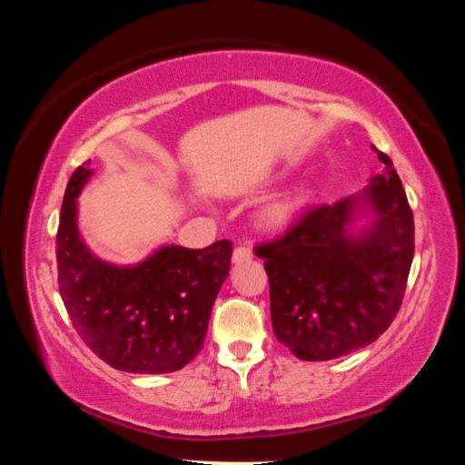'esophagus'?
Masks as SVG:
<instances>
[{"label": "esophagus", "instance_id": "34e87169", "mask_svg": "<svg viewBox=\"0 0 465 465\" xmlns=\"http://www.w3.org/2000/svg\"><path fill=\"white\" fill-rule=\"evenodd\" d=\"M252 256H254V254H252V248H250V246H238V248L233 250L232 261H233L235 264H240V262H246V261H250Z\"/></svg>", "mask_w": 465, "mask_h": 465}]
</instances>
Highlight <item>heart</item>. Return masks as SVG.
Listing matches in <instances>:
<instances>
[{"instance_id": "1", "label": "heart", "mask_w": 465, "mask_h": 465, "mask_svg": "<svg viewBox=\"0 0 465 465\" xmlns=\"http://www.w3.org/2000/svg\"><path fill=\"white\" fill-rule=\"evenodd\" d=\"M303 203H305L303 194L287 196V199H281L277 203H272L271 207H266L264 215H262L264 225L282 227L285 223H289Z\"/></svg>"}]
</instances>
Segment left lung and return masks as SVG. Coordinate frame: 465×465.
Instances as JSON below:
<instances>
[{"instance_id":"obj_1","label":"left lung","mask_w":465,"mask_h":465,"mask_svg":"<svg viewBox=\"0 0 465 465\" xmlns=\"http://www.w3.org/2000/svg\"><path fill=\"white\" fill-rule=\"evenodd\" d=\"M363 199L375 223L349 238L355 199L318 204L289 230L258 246L271 285V318L279 342L302 361H328L377 341L402 305L414 256V217L388 155Z\"/></svg>"}]
</instances>
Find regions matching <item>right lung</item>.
<instances>
[{"label": "right lung", "instance_id": "1", "mask_svg": "<svg viewBox=\"0 0 465 465\" xmlns=\"http://www.w3.org/2000/svg\"><path fill=\"white\" fill-rule=\"evenodd\" d=\"M90 162L69 178L57 230L59 293L75 332L110 367L172 373L199 355L209 316L230 274L232 242L203 250L166 246L131 269L98 261L75 225Z\"/></svg>", "mask_w": 465, "mask_h": 465}]
</instances>
